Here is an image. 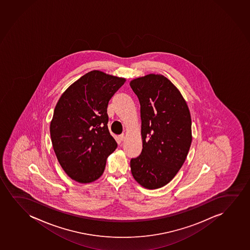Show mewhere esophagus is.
<instances>
[{
  "mask_svg": "<svg viewBox=\"0 0 250 250\" xmlns=\"http://www.w3.org/2000/svg\"><path fill=\"white\" fill-rule=\"evenodd\" d=\"M119 138H120V140H122V141H124V140H125V139H126V136H125L124 133H123V134H121Z\"/></svg>",
  "mask_w": 250,
  "mask_h": 250,
  "instance_id": "1",
  "label": "esophagus"
}]
</instances>
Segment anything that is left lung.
<instances>
[{
	"label": "left lung",
	"mask_w": 250,
	"mask_h": 250,
	"mask_svg": "<svg viewBox=\"0 0 250 250\" xmlns=\"http://www.w3.org/2000/svg\"><path fill=\"white\" fill-rule=\"evenodd\" d=\"M140 104L143 149L130 167L140 186L155 190L169 183L181 168L192 140L190 110L167 77L149 74L130 82Z\"/></svg>",
	"instance_id": "8db88e82"
}]
</instances>
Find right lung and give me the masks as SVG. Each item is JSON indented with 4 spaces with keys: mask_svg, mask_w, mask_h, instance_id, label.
Segmentation results:
<instances>
[{
    "mask_svg": "<svg viewBox=\"0 0 250 250\" xmlns=\"http://www.w3.org/2000/svg\"><path fill=\"white\" fill-rule=\"evenodd\" d=\"M125 78L92 70L68 87L57 103L50 135L57 159L67 175L91 183L104 173L117 143L108 129L107 106Z\"/></svg>",
    "mask_w": 250,
    "mask_h": 250,
    "instance_id": "add662e5",
    "label": "right lung"
}]
</instances>
